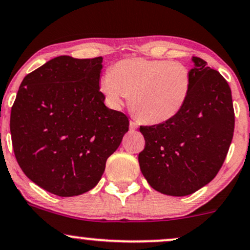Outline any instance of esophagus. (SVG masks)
Wrapping results in <instances>:
<instances>
[{"mask_svg": "<svg viewBox=\"0 0 250 250\" xmlns=\"http://www.w3.org/2000/svg\"><path fill=\"white\" fill-rule=\"evenodd\" d=\"M129 127H130V129H137V127H138V125L135 121H133V120H130V122H129Z\"/></svg>", "mask_w": 250, "mask_h": 250, "instance_id": "obj_1", "label": "esophagus"}]
</instances>
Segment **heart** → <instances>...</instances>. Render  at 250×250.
Listing matches in <instances>:
<instances>
[{"mask_svg":"<svg viewBox=\"0 0 250 250\" xmlns=\"http://www.w3.org/2000/svg\"><path fill=\"white\" fill-rule=\"evenodd\" d=\"M192 85L191 72L179 62L131 58L116 62L101 80L113 108L130 98L131 110L146 123L169 121L183 109Z\"/></svg>","mask_w":250,"mask_h":250,"instance_id":"heart-1","label":"heart"}]
</instances>
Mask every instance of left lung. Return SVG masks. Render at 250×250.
<instances>
[{
	"mask_svg": "<svg viewBox=\"0 0 250 250\" xmlns=\"http://www.w3.org/2000/svg\"><path fill=\"white\" fill-rule=\"evenodd\" d=\"M192 85L176 116L141 125L146 146L138 163L149 185L167 195H188L208 184L226 159L235 125L229 85L205 60L192 57Z\"/></svg>",
	"mask_w": 250,
	"mask_h": 250,
	"instance_id": "left-lung-1",
	"label": "left lung"
}]
</instances>
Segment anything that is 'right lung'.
I'll return each mask as SVG.
<instances>
[{
    "label": "right lung",
    "instance_id": "add662e5",
    "mask_svg": "<svg viewBox=\"0 0 250 250\" xmlns=\"http://www.w3.org/2000/svg\"><path fill=\"white\" fill-rule=\"evenodd\" d=\"M101 62L102 57L51 59L25 76L11 107L17 163L59 197L92 190L129 129L127 115L104 104Z\"/></svg>",
    "mask_w": 250,
    "mask_h": 250
}]
</instances>
